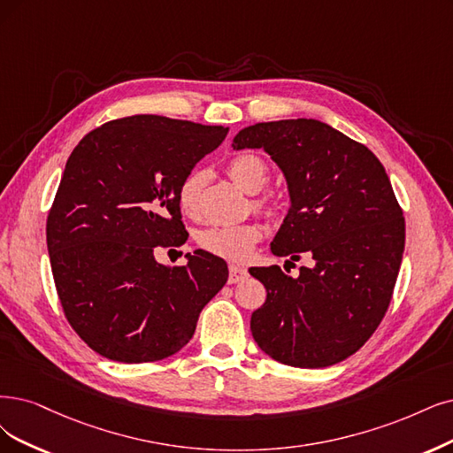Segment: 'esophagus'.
<instances>
[{
    "label": "esophagus",
    "mask_w": 453,
    "mask_h": 453,
    "mask_svg": "<svg viewBox=\"0 0 453 453\" xmlns=\"http://www.w3.org/2000/svg\"><path fill=\"white\" fill-rule=\"evenodd\" d=\"M246 278H248L246 269H242V266H237V265H229V278H227L229 283H239Z\"/></svg>",
    "instance_id": "obj_1"
}]
</instances>
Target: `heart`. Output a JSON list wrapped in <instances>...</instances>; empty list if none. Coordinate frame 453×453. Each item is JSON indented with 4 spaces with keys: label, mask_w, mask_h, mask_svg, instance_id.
Wrapping results in <instances>:
<instances>
[{
    "label": "heart",
    "mask_w": 453,
    "mask_h": 453,
    "mask_svg": "<svg viewBox=\"0 0 453 453\" xmlns=\"http://www.w3.org/2000/svg\"><path fill=\"white\" fill-rule=\"evenodd\" d=\"M227 173L248 194H257L269 182V165L257 155H237L227 164ZM205 175L201 172H190L179 184L177 203L182 214L196 218L199 212L201 188H203ZM257 211L265 214L274 212V203L271 197L261 196L254 201ZM263 237V229L257 222L209 226L196 233V242L203 252L222 257L226 261L241 263L254 254L257 242Z\"/></svg>",
    "instance_id": "heart-1"
}]
</instances>
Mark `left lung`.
<instances>
[{"mask_svg": "<svg viewBox=\"0 0 453 453\" xmlns=\"http://www.w3.org/2000/svg\"><path fill=\"white\" fill-rule=\"evenodd\" d=\"M233 147L263 149L288 179L291 207L273 254L313 259L296 278L278 265L250 269L266 289L250 321L256 343L295 367L345 360L380 325L403 257L405 218L384 165L365 145L315 119L257 123L242 128Z\"/></svg>", "mask_w": 453, "mask_h": 453, "instance_id": "left-lung-1", "label": "left lung"}]
</instances>
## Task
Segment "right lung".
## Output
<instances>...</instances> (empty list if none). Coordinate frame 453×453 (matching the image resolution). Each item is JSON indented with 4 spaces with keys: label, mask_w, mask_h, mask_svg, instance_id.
<instances>
[{
    "label": "right lung",
    "mask_w": 453,
    "mask_h": 453,
    "mask_svg": "<svg viewBox=\"0 0 453 453\" xmlns=\"http://www.w3.org/2000/svg\"><path fill=\"white\" fill-rule=\"evenodd\" d=\"M227 132L132 115L74 147L48 212L46 242L63 313L95 353L123 364L175 355L226 286L224 259L196 250L170 269L155 250L187 241L179 184Z\"/></svg>",
    "instance_id": "obj_1"
}]
</instances>
